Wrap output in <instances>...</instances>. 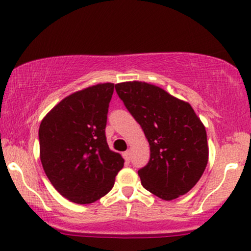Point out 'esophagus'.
I'll return each instance as SVG.
<instances>
[{
	"mask_svg": "<svg viewBox=\"0 0 251 251\" xmlns=\"http://www.w3.org/2000/svg\"><path fill=\"white\" fill-rule=\"evenodd\" d=\"M123 157H124V159H125L126 163H129V151H125V152H124Z\"/></svg>",
	"mask_w": 251,
	"mask_h": 251,
	"instance_id": "1",
	"label": "esophagus"
}]
</instances>
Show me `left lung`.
<instances>
[{
    "mask_svg": "<svg viewBox=\"0 0 251 251\" xmlns=\"http://www.w3.org/2000/svg\"><path fill=\"white\" fill-rule=\"evenodd\" d=\"M116 91L150 144L149 163L138 170L144 188L165 201L185 195L209 157L205 127L194 108L146 82L117 83Z\"/></svg>",
    "mask_w": 251,
    "mask_h": 251,
    "instance_id": "8db88e82",
    "label": "left lung"
}]
</instances>
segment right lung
<instances>
[{
    "label": "right lung",
    "instance_id": "add662e5",
    "mask_svg": "<svg viewBox=\"0 0 251 251\" xmlns=\"http://www.w3.org/2000/svg\"><path fill=\"white\" fill-rule=\"evenodd\" d=\"M113 83H99L60 101L41 122L40 157L60 195L89 204L108 194L124 159L106 140Z\"/></svg>",
    "mask_w": 251,
    "mask_h": 251
}]
</instances>
